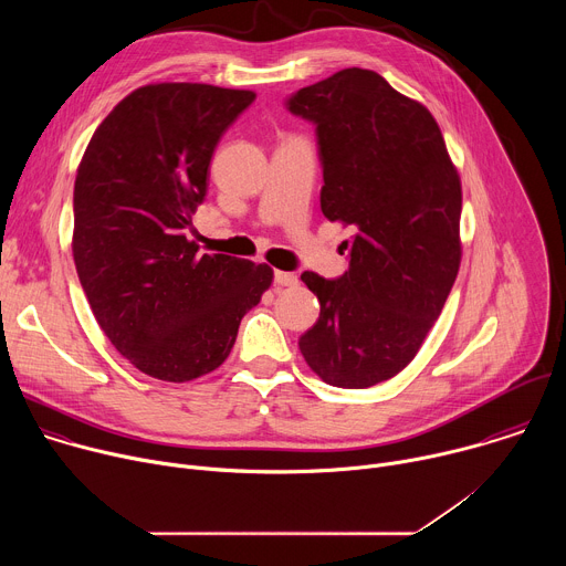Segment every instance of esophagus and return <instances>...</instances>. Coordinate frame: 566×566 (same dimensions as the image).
Here are the masks:
<instances>
[{"label":"esophagus","instance_id":"1","mask_svg":"<svg viewBox=\"0 0 566 566\" xmlns=\"http://www.w3.org/2000/svg\"><path fill=\"white\" fill-rule=\"evenodd\" d=\"M277 286H295L297 284V275L295 273H286V271H275L273 275Z\"/></svg>","mask_w":566,"mask_h":566}]
</instances>
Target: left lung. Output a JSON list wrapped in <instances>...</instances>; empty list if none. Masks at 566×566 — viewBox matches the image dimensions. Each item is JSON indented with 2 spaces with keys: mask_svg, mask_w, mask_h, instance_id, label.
<instances>
[{
  "mask_svg": "<svg viewBox=\"0 0 566 566\" xmlns=\"http://www.w3.org/2000/svg\"><path fill=\"white\" fill-rule=\"evenodd\" d=\"M315 125L319 208L352 226L349 271H304L319 317L300 338L325 382L365 389L406 369L461 264V181L434 116L369 69H343L286 101Z\"/></svg>",
  "mask_w": 566,
  "mask_h": 566,
  "instance_id": "left-lung-1",
  "label": "left lung"
}]
</instances>
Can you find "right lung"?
<instances>
[{"label":"right lung","instance_id":"add662e5","mask_svg":"<svg viewBox=\"0 0 566 566\" xmlns=\"http://www.w3.org/2000/svg\"><path fill=\"white\" fill-rule=\"evenodd\" d=\"M253 92L145 85L94 132L73 186V262L109 343L143 374L188 382L230 354L273 269L188 239L214 147Z\"/></svg>","mask_w":566,"mask_h":566}]
</instances>
